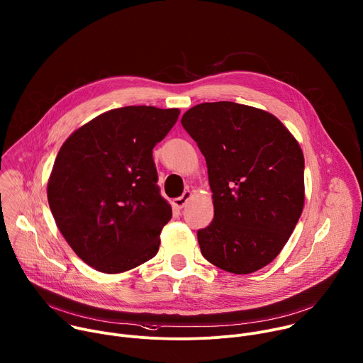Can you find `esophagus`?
Listing matches in <instances>:
<instances>
[{
  "instance_id": "1",
  "label": "esophagus",
  "mask_w": 363,
  "mask_h": 363,
  "mask_svg": "<svg viewBox=\"0 0 363 363\" xmlns=\"http://www.w3.org/2000/svg\"><path fill=\"white\" fill-rule=\"evenodd\" d=\"M191 196H192V192L191 191H185L181 196L174 198L172 203H174V206H177V208H184V206L186 205V202L189 201Z\"/></svg>"
}]
</instances>
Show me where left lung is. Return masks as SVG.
<instances>
[{"mask_svg":"<svg viewBox=\"0 0 363 363\" xmlns=\"http://www.w3.org/2000/svg\"><path fill=\"white\" fill-rule=\"evenodd\" d=\"M208 168L214 220L198 230L202 255L234 274L272 263L304 203L298 142L272 113L234 101L201 103L181 119Z\"/></svg>","mask_w":363,"mask_h":363,"instance_id":"obj_1","label":"left lung"}]
</instances>
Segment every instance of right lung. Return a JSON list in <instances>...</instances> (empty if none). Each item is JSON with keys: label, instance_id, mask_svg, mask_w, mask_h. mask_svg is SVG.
<instances>
[{"label": "right lung", "instance_id": "obj_1", "mask_svg": "<svg viewBox=\"0 0 363 363\" xmlns=\"http://www.w3.org/2000/svg\"><path fill=\"white\" fill-rule=\"evenodd\" d=\"M179 109L125 106L99 115L60 147L47 184L55 221L82 260L115 274L157 255L172 217L152 149Z\"/></svg>", "mask_w": 363, "mask_h": 363}]
</instances>
